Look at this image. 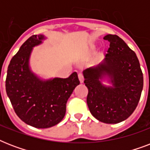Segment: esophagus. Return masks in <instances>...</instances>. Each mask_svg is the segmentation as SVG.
Instances as JSON below:
<instances>
[{"label": "esophagus", "instance_id": "1", "mask_svg": "<svg viewBox=\"0 0 150 150\" xmlns=\"http://www.w3.org/2000/svg\"><path fill=\"white\" fill-rule=\"evenodd\" d=\"M79 81L81 83H82V82H84V76H83V75H82V74H81V73H80V74H79Z\"/></svg>", "mask_w": 150, "mask_h": 150}]
</instances>
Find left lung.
<instances>
[{
  "label": "left lung",
  "mask_w": 150,
  "mask_h": 150,
  "mask_svg": "<svg viewBox=\"0 0 150 150\" xmlns=\"http://www.w3.org/2000/svg\"><path fill=\"white\" fill-rule=\"evenodd\" d=\"M110 42L105 63L84 71L88 88L87 105L92 115L101 122L117 124L131 116L137 107L143 88V74L136 54L116 35H107ZM103 73L112 76V87L103 86Z\"/></svg>",
  "instance_id": "left-lung-1"
}]
</instances>
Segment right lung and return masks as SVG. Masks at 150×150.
I'll use <instances>...</instances> for the list:
<instances>
[{"label":"right lung","instance_id":"right-lung-1","mask_svg":"<svg viewBox=\"0 0 150 150\" xmlns=\"http://www.w3.org/2000/svg\"><path fill=\"white\" fill-rule=\"evenodd\" d=\"M43 36H30L13 57L8 68L5 86L13 109L22 121L38 128L56 125L64 118L66 103L79 85L76 72L67 79L56 78L43 82L30 71L32 48L42 42Z\"/></svg>","mask_w":150,"mask_h":150}]
</instances>
